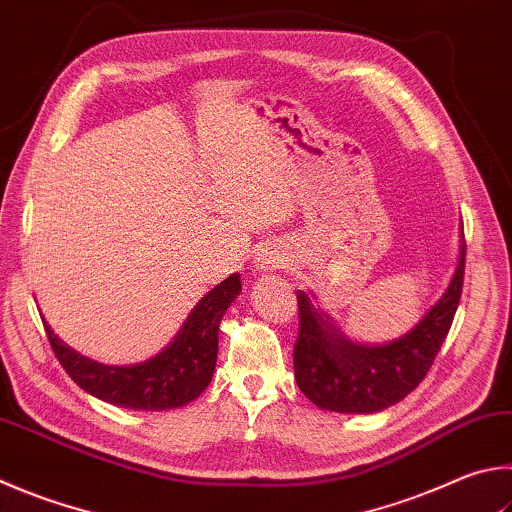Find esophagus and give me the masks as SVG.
Returning <instances> with one entry per match:
<instances>
[{"label":"esophagus","instance_id":"esophagus-1","mask_svg":"<svg viewBox=\"0 0 512 512\" xmlns=\"http://www.w3.org/2000/svg\"><path fill=\"white\" fill-rule=\"evenodd\" d=\"M284 262L286 259H284L282 250L277 246H268L255 257V268L262 273H271V271H275V268H282Z\"/></svg>","mask_w":512,"mask_h":512}]
</instances>
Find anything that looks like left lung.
Here are the masks:
<instances>
[{
	"mask_svg": "<svg viewBox=\"0 0 512 512\" xmlns=\"http://www.w3.org/2000/svg\"><path fill=\"white\" fill-rule=\"evenodd\" d=\"M463 268L466 241L461 239L457 268L445 293L410 331L385 345L351 340L338 320L315 304L311 291L297 293L300 333L293 367L302 394L320 410L340 414H374L403 401L425 378L448 336L461 300Z\"/></svg>",
	"mask_w": 512,
	"mask_h": 512,
	"instance_id": "8db88e82",
	"label": "left lung"
}]
</instances>
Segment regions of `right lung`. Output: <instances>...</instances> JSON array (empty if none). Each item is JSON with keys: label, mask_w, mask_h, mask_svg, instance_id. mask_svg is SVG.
Listing matches in <instances>:
<instances>
[{"label": "right lung", "mask_w": 512, "mask_h": 512, "mask_svg": "<svg viewBox=\"0 0 512 512\" xmlns=\"http://www.w3.org/2000/svg\"><path fill=\"white\" fill-rule=\"evenodd\" d=\"M239 291V273H232L201 297L170 345L138 365H102L62 342L49 322H42L60 365L80 389L125 410L163 412L192 403L210 385L217 365L219 324Z\"/></svg>", "instance_id": "1"}]
</instances>
